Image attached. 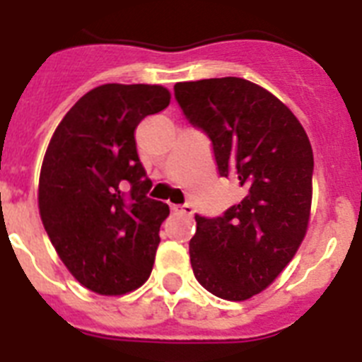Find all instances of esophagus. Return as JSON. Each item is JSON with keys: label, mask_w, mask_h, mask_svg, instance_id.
I'll return each instance as SVG.
<instances>
[{"label": "esophagus", "mask_w": 362, "mask_h": 362, "mask_svg": "<svg viewBox=\"0 0 362 362\" xmlns=\"http://www.w3.org/2000/svg\"><path fill=\"white\" fill-rule=\"evenodd\" d=\"M171 209H173V211H176V214L193 215V206H191V204H173Z\"/></svg>", "instance_id": "1"}]
</instances>
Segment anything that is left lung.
<instances>
[{
	"instance_id": "obj_1",
	"label": "left lung",
	"mask_w": 362,
	"mask_h": 362,
	"mask_svg": "<svg viewBox=\"0 0 362 362\" xmlns=\"http://www.w3.org/2000/svg\"><path fill=\"white\" fill-rule=\"evenodd\" d=\"M175 99L211 141L218 175L238 182L243 195L218 217L195 215L193 274L218 298L241 302L278 278L305 235L311 144L284 103L245 78L176 83Z\"/></svg>"
}]
</instances>
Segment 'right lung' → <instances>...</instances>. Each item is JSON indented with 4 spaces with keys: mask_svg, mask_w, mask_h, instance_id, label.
Segmentation results:
<instances>
[{
    "mask_svg": "<svg viewBox=\"0 0 362 362\" xmlns=\"http://www.w3.org/2000/svg\"><path fill=\"white\" fill-rule=\"evenodd\" d=\"M171 101L163 86L103 84L83 95L45 151L38 208L64 265L93 293L138 289L153 270L169 206L148 199L139 121Z\"/></svg>",
    "mask_w": 362,
    "mask_h": 362,
    "instance_id": "right-lung-1",
    "label": "right lung"
}]
</instances>
